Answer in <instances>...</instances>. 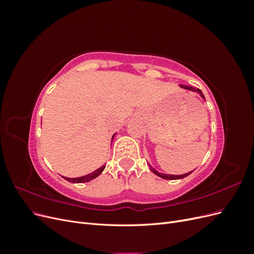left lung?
<instances>
[{
  "label": "left lung",
  "mask_w": 254,
  "mask_h": 254,
  "mask_svg": "<svg viewBox=\"0 0 254 254\" xmlns=\"http://www.w3.org/2000/svg\"><path fill=\"white\" fill-rule=\"evenodd\" d=\"M180 87H181V88H183V89L190 90V91H193V92H197V93L204 99V95L202 94L201 90L196 89V88H193V87H190V86H183V84H180ZM149 167H150L151 172H153V173H155L157 176L161 177V178H163V179H165V180H177V179H182V178H186L187 176H189L190 174L193 173V172H190V173H187V174H184V175H178V176H176V175H167V174H161V173H158L156 170H153V168H152L151 166H149Z\"/></svg>",
  "instance_id": "obj_1"
}]
</instances>
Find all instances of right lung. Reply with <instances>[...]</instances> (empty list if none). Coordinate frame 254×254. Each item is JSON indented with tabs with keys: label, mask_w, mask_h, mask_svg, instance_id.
Returning a JSON list of instances; mask_svg holds the SVG:
<instances>
[{
	"label": "right lung",
	"mask_w": 254,
	"mask_h": 254,
	"mask_svg": "<svg viewBox=\"0 0 254 254\" xmlns=\"http://www.w3.org/2000/svg\"><path fill=\"white\" fill-rule=\"evenodd\" d=\"M114 135H115V134H113V136H112V140H113ZM105 167H106V166H105V165H103L102 167H99L98 170L94 171L93 173H91V174L86 175V176L79 177V178H65V177H64V178L65 180H67V181L72 182V183H82V182H88V181H90V180H92V179H94V178H96V177H98L99 175H101V174L103 173V171L105 170Z\"/></svg>",
	"instance_id": "right-lung-1"
}]
</instances>
